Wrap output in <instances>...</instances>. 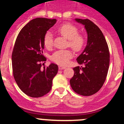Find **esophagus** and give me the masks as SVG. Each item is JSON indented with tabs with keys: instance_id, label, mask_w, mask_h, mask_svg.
Wrapping results in <instances>:
<instances>
[{
	"instance_id": "1",
	"label": "esophagus",
	"mask_w": 124,
	"mask_h": 124,
	"mask_svg": "<svg viewBox=\"0 0 124 124\" xmlns=\"http://www.w3.org/2000/svg\"><path fill=\"white\" fill-rule=\"evenodd\" d=\"M65 69V67L64 66H59V70H64Z\"/></svg>"
}]
</instances>
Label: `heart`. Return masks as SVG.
<instances>
[{
    "label": "heart",
    "instance_id": "heart-1",
    "mask_svg": "<svg viewBox=\"0 0 124 124\" xmlns=\"http://www.w3.org/2000/svg\"><path fill=\"white\" fill-rule=\"evenodd\" d=\"M61 35L69 40V45L75 51H81L86 45V38L82 34L78 33V28L71 23H64L58 30ZM43 43L48 49L51 48L53 45V35L50 31H47L44 37ZM73 53L70 50H59L54 52L51 56L53 62L60 64L66 65L70 60L73 58Z\"/></svg>",
    "mask_w": 124,
    "mask_h": 124
}]
</instances>
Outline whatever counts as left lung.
<instances>
[{
  "label": "left lung",
  "instance_id": "left-lung-1",
  "mask_svg": "<svg viewBox=\"0 0 124 124\" xmlns=\"http://www.w3.org/2000/svg\"><path fill=\"white\" fill-rule=\"evenodd\" d=\"M84 25L87 34V45L76 60L81 66H76L70 79L73 90L84 96L99 91L107 77L110 61L109 47L100 28L89 19L75 18Z\"/></svg>",
  "mask_w": 124,
  "mask_h": 124
}]
</instances>
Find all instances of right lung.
<instances>
[{
  "label": "right lung",
  "instance_id": "1",
  "mask_svg": "<svg viewBox=\"0 0 124 124\" xmlns=\"http://www.w3.org/2000/svg\"><path fill=\"white\" fill-rule=\"evenodd\" d=\"M56 22V19L46 18L31 20L20 30L14 45L12 54L14 79L19 88L31 97L49 93L58 73V65L54 63L42 67L46 60L43 54L44 37Z\"/></svg>",
  "mask_w": 124,
  "mask_h": 124
}]
</instances>
